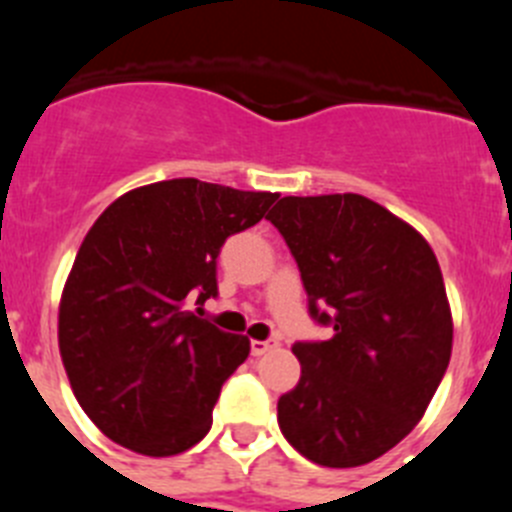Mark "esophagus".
<instances>
[{
    "label": "esophagus",
    "instance_id": "esophagus-1",
    "mask_svg": "<svg viewBox=\"0 0 512 512\" xmlns=\"http://www.w3.org/2000/svg\"><path fill=\"white\" fill-rule=\"evenodd\" d=\"M274 346H277L274 338H266V341H251V356H264L266 351H271Z\"/></svg>",
    "mask_w": 512,
    "mask_h": 512
}]
</instances>
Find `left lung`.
Returning a JSON list of instances; mask_svg holds the SVG:
<instances>
[{
    "mask_svg": "<svg viewBox=\"0 0 512 512\" xmlns=\"http://www.w3.org/2000/svg\"><path fill=\"white\" fill-rule=\"evenodd\" d=\"M328 341L292 346L302 374L277 418L305 459L361 467L423 418L451 359L449 300L423 235L361 194L282 197L266 215Z\"/></svg>",
    "mask_w": 512,
    "mask_h": 512,
    "instance_id": "left-lung-1",
    "label": "left lung"
}]
</instances>
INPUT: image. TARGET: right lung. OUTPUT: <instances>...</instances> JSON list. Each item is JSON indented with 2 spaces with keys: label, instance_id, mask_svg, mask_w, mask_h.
I'll use <instances>...</instances> for the list:
<instances>
[{
  "label": "right lung",
  "instance_id": "add662e5",
  "mask_svg": "<svg viewBox=\"0 0 512 512\" xmlns=\"http://www.w3.org/2000/svg\"><path fill=\"white\" fill-rule=\"evenodd\" d=\"M279 194L169 179L112 202L63 287L58 346L81 410L115 443L171 456L207 436L246 336L189 310L217 295V256Z\"/></svg>",
  "mask_w": 512,
  "mask_h": 512
}]
</instances>
